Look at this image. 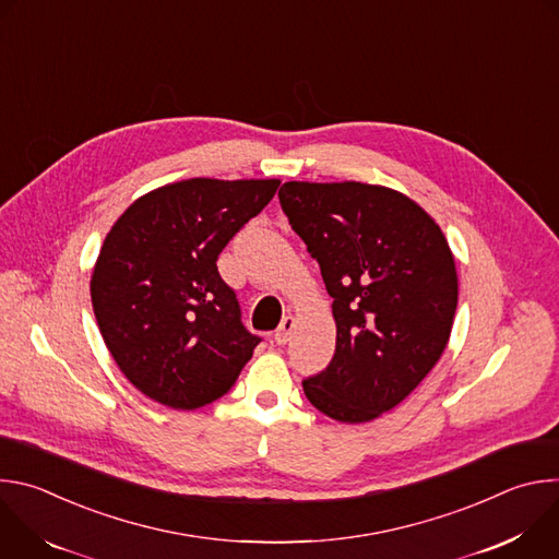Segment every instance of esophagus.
<instances>
[{
	"label": "esophagus",
	"instance_id": "esophagus-1",
	"mask_svg": "<svg viewBox=\"0 0 559 559\" xmlns=\"http://www.w3.org/2000/svg\"><path fill=\"white\" fill-rule=\"evenodd\" d=\"M294 328H296V318H294V316H285L283 321H281V325H278V330L274 332V341H276V345H285V343L289 341V336H292Z\"/></svg>",
	"mask_w": 559,
	"mask_h": 559
}]
</instances>
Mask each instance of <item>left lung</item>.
I'll return each mask as SVG.
<instances>
[{"instance_id":"8db88e82","label":"left lung","mask_w":559,"mask_h":559,"mask_svg":"<svg viewBox=\"0 0 559 559\" xmlns=\"http://www.w3.org/2000/svg\"><path fill=\"white\" fill-rule=\"evenodd\" d=\"M278 199L334 298V358L302 391L338 423H369L401 405L449 343L457 274L447 238L382 186L289 181Z\"/></svg>"}]
</instances>
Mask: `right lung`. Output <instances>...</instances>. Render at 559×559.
<instances>
[{"label":"right lung","instance_id":"right-lung-1","mask_svg":"<svg viewBox=\"0 0 559 559\" xmlns=\"http://www.w3.org/2000/svg\"><path fill=\"white\" fill-rule=\"evenodd\" d=\"M278 186L179 181L136 199L108 231L93 309L115 362L152 401L183 412L218 401L263 341L216 261Z\"/></svg>","mask_w":559,"mask_h":559}]
</instances>
